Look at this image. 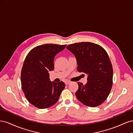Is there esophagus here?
Listing matches in <instances>:
<instances>
[{
	"label": "esophagus",
	"instance_id": "esophagus-1",
	"mask_svg": "<svg viewBox=\"0 0 133 133\" xmlns=\"http://www.w3.org/2000/svg\"><path fill=\"white\" fill-rule=\"evenodd\" d=\"M70 83V81H68H68H66L65 82V84H66V85H68V84H69Z\"/></svg>",
	"mask_w": 133,
	"mask_h": 133
}]
</instances>
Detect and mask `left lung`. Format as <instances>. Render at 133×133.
<instances>
[{
  "mask_svg": "<svg viewBox=\"0 0 133 133\" xmlns=\"http://www.w3.org/2000/svg\"><path fill=\"white\" fill-rule=\"evenodd\" d=\"M77 61V70L88 75L86 84L78 82L76 98L89 107L100 105L107 99L112 85L113 70L105 50L90 42L76 43L66 46Z\"/></svg>",
  "mask_w": 133,
  "mask_h": 133,
  "instance_id": "8db88e82",
  "label": "left lung"
}]
</instances>
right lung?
Segmentation results:
<instances>
[{"label":"right lung","mask_w":133,"mask_h":133,"mask_svg":"<svg viewBox=\"0 0 133 133\" xmlns=\"http://www.w3.org/2000/svg\"><path fill=\"white\" fill-rule=\"evenodd\" d=\"M66 45L43 44L34 48L26 55L21 72L22 87L28 101L34 107L46 109L59 100L65 84L52 83L49 71L54 70L55 56Z\"/></svg>","instance_id":"1"}]
</instances>
